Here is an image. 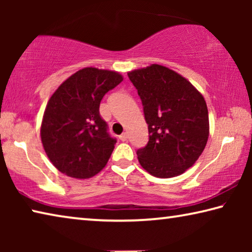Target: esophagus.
I'll return each mask as SVG.
<instances>
[{"label":"esophagus","mask_w":252,"mask_h":252,"mask_svg":"<svg viewBox=\"0 0 252 252\" xmlns=\"http://www.w3.org/2000/svg\"><path fill=\"white\" fill-rule=\"evenodd\" d=\"M127 136H129V135H127V132H123V133L120 136H119V138H120L121 141H126Z\"/></svg>","instance_id":"34e87169"}]
</instances>
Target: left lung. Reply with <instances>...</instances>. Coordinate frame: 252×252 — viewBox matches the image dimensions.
I'll use <instances>...</instances> for the list:
<instances>
[{
    "label": "left lung",
    "mask_w": 252,
    "mask_h": 252,
    "mask_svg": "<svg viewBox=\"0 0 252 252\" xmlns=\"http://www.w3.org/2000/svg\"><path fill=\"white\" fill-rule=\"evenodd\" d=\"M127 76L142 101L149 130L148 144L136 151L140 164L157 178L182 174L208 141L204 97L186 78L159 64L131 71Z\"/></svg>",
    "instance_id": "1"
}]
</instances>
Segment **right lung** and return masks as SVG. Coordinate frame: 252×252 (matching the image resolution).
I'll list each match as a JSON object with an SVG mask.
<instances>
[{
	"instance_id": "obj_1",
	"label": "right lung",
	"mask_w": 252,
	"mask_h": 252,
	"mask_svg": "<svg viewBox=\"0 0 252 252\" xmlns=\"http://www.w3.org/2000/svg\"><path fill=\"white\" fill-rule=\"evenodd\" d=\"M123 78L116 71L84 67L50 97L41 125L46 156L60 172L88 179L105 167L117 140L101 118L102 97Z\"/></svg>"
}]
</instances>
